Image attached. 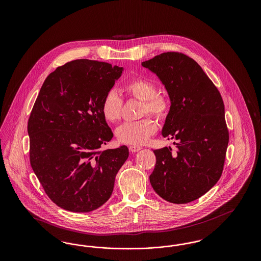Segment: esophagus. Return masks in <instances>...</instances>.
Masks as SVG:
<instances>
[{
    "label": "esophagus",
    "instance_id": "34e87169",
    "mask_svg": "<svg viewBox=\"0 0 261 261\" xmlns=\"http://www.w3.org/2000/svg\"><path fill=\"white\" fill-rule=\"evenodd\" d=\"M129 149H130V151H132V152H137V151L141 150L142 148H141V147H139V146H134V145H131V146H129Z\"/></svg>",
    "mask_w": 261,
    "mask_h": 261
}]
</instances>
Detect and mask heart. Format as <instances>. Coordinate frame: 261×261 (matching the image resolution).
Listing matches in <instances>:
<instances>
[{"mask_svg":"<svg viewBox=\"0 0 261 261\" xmlns=\"http://www.w3.org/2000/svg\"><path fill=\"white\" fill-rule=\"evenodd\" d=\"M125 93L143 101L142 113H150L158 119H164L170 111V101L165 96L158 94L156 85L145 78H135L128 81L124 86ZM123 101L115 92L110 91L102 99L101 113L108 122L114 123L121 117ZM156 131L154 122L149 118H143L134 122L120 125L115 135L118 142L127 145L139 146L145 144Z\"/></svg>","mask_w":261,"mask_h":261,"instance_id":"1","label":"heart"}]
</instances>
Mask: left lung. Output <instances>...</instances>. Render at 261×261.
<instances>
[{"label":"left lung","mask_w":261,"mask_h":261,"mask_svg":"<svg viewBox=\"0 0 261 261\" xmlns=\"http://www.w3.org/2000/svg\"><path fill=\"white\" fill-rule=\"evenodd\" d=\"M167 91L170 111L162 135L174 142L154 149L156 162L150 185L162 199L188 203L207 193L223 171L229 132L223 99L199 63L168 51L142 62Z\"/></svg>","instance_id":"1"}]
</instances>
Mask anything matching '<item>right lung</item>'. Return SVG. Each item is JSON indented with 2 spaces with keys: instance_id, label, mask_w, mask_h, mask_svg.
<instances>
[{
  "instance_id": "1",
  "label": "right lung",
  "mask_w": 261,
  "mask_h": 261,
  "mask_svg": "<svg viewBox=\"0 0 261 261\" xmlns=\"http://www.w3.org/2000/svg\"><path fill=\"white\" fill-rule=\"evenodd\" d=\"M123 67L75 60L44 81L28 120L30 163L58 206L90 212L111 198L126 146L101 150L113 137L101 102Z\"/></svg>"
}]
</instances>
